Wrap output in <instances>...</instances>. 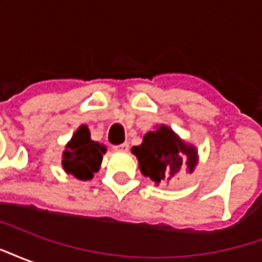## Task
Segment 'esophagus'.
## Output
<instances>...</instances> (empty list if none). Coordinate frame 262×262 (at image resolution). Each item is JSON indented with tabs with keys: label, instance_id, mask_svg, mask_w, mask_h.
Returning <instances> with one entry per match:
<instances>
[{
	"label": "esophagus",
	"instance_id": "34e87169",
	"mask_svg": "<svg viewBox=\"0 0 262 262\" xmlns=\"http://www.w3.org/2000/svg\"><path fill=\"white\" fill-rule=\"evenodd\" d=\"M127 150H129V144L127 143H122V144L114 146V151H116V153H125Z\"/></svg>",
	"mask_w": 262,
	"mask_h": 262
}]
</instances>
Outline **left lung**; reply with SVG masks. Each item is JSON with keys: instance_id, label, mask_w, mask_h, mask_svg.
<instances>
[{"instance_id": "1", "label": "left lung", "mask_w": 262, "mask_h": 262, "mask_svg": "<svg viewBox=\"0 0 262 262\" xmlns=\"http://www.w3.org/2000/svg\"><path fill=\"white\" fill-rule=\"evenodd\" d=\"M132 153L137 157L140 172L156 185L171 181L181 168L192 174L199 161L198 148L167 125L156 126L154 130L144 133L142 144L132 147Z\"/></svg>"}]
</instances>
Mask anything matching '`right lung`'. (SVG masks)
Returning a JSON list of instances; mask_svg holds the SVG:
<instances>
[{"label": "right lung", "instance_id": "obj_1", "mask_svg": "<svg viewBox=\"0 0 262 262\" xmlns=\"http://www.w3.org/2000/svg\"><path fill=\"white\" fill-rule=\"evenodd\" d=\"M106 153L105 144L91 139L86 125H81L67 144L61 157L63 170L80 181H88L99 171L103 154Z\"/></svg>", "mask_w": 262, "mask_h": 262}]
</instances>
